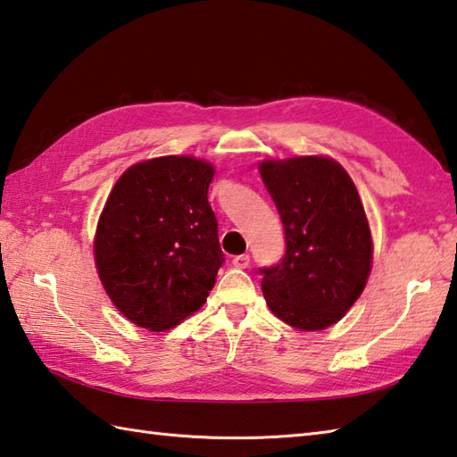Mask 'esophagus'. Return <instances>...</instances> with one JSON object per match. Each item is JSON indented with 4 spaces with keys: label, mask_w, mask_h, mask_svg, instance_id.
Listing matches in <instances>:
<instances>
[{
    "label": "esophagus",
    "mask_w": 457,
    "mask_h": 457,
    "mask_svg": "<svg viewBox=\"0 0 457 457\" xmlns=\"http://www.w3.org/2000/svg\"><path fill=\"white\" fill-rule=\"evenodd\" d=\"M231 263H234V267H237V269H247V267L251 265V259H249V255H247V253H244V255H236V257H234V261H231Z\"/></svg>",
    "instance_id": "esophagus-1"
}]
</instances>
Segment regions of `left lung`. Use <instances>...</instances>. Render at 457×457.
Masks as SVG:
<instances>
[{
  "mask_svg": "<svg viewBox=\"0 0 457 457\" xmlns=\"http://www.w3.org/2000/svg\"><path fill=\"white\" fill-rule=\"evenodd\" d=\"M261 179L285 228L287 251L259 269L277 318L314 332L344 318L367 285L373 241L349 174L328 157L263 161Z\"/></svg>",
  "mask_w": 457,
  "mask_h": 457,
  "instance_id": "left-lung-1",
  "label": "left lung"
}]
</instances>
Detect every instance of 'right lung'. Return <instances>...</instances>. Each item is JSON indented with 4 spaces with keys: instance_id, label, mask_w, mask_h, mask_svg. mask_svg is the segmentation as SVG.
Instances as JSON below:
<instances>
[{
    "instance_id": "add662e5",
    "label": "right lung",
    "mask_w": 457,
    "mask_h": 457,
    "mask_svg": "<svg viewBox=\"0 0 457 457\" xmlns=\"http://www.w3.org/2000/svg\"><path fill=\"white\" fill-rule=\"evenodd\" d=\"M213 167L194 157L133 164L115 182L94 239L105 293L133 324L162 332L202 308L223 253L208 204Z\"/></svg>"
}]
</instances>
